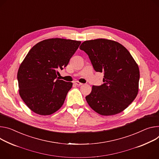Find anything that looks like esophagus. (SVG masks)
<instances>
[{
	"mask_svg": "<svg viewBox=\"0 0 159 159\" xmlns=\"http://www.w3.org/2000/svg\"><path fill=\"white\" fill-rule=\"evenodd\" d=\"M74 84L76 85H79L80 86V85H82L83 84H82V83L78 82V81H75V82H74Z\"/></svg>",
	"mask_w": 159,
	"mask_h": 159,
	"instance_id": "1",
	"label": "esophagus"
}]
</instances>
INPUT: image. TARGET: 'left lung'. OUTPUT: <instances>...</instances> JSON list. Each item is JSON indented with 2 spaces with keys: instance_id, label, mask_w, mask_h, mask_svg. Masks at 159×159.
<instances>
[{
  "instance_id": "left-lung-1",
  "label": "left lung",
  "mask_w": 159,
  "mask_h": 159,
  "mask_svg": "<svg viewBox=\"0 0 159 159\" xmlns=\"http://www.w3.org/2000/svg\"><path fill=\"white\" fill-rule=\"evenodd\" d=\"M80 49L88 55L94 70L104 74V83L93 85L85 97L90 107L102 115L124 110L138 93L139 70L131 54L119 42L104 39L86 40Z\"/></svg>"
}]
</instances>
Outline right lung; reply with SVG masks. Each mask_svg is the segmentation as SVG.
<instances>
[{
	"instance_id": "1",
	"label": "right lung",
	"mask_w": 159,
	"mask_h": 159,
	"mask_svg": "<svg viewBox=\"0 0 159 159\" xmlns=\"http://www.w3.org/2000/svg\"><path fill=\"white\" fill-rule=\"evenodd\" d=\"M81 42L50 39L35 44L21 63L17 75L19 93L34 112L49 115L63 105L72 82L59 80V71L67 66Z\"/></svg>"
}]
</instances>
